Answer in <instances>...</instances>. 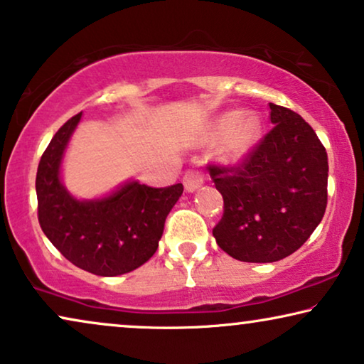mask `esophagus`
Returning a JSON list of instances; mask_svg holds the SVG:
<instances>
[{"mask_svg":"<svg viewBox=\"0 0 364 364\" xmlns=\"http://www.w3.org/2000/svg\"><path fill=\"white\" fill-rule=\"evenodd\" d=\"M182 182H183V187H186L187 192H193V191H197L200 186H203V182H205V173H203L202 171H198V168H191V171L186 172Z\"/></svg>","mask_w":364,"mask_h":364,"instance_id":"esophagus-1","label":"esophagus"}]
</instances>
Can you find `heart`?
Segmentation results:
<instances>
[{"mask_svg":"<svg viewBox=\"0 0 364 364\" xmlns=\"http://www.w3.org/2000/svg\"><path fill=\"white\" fill-rule=\"evenodd\" d=\"M262 134V121L257 114L228 111L215 117L208 127V141H220L218 157L223 162H240L257 146Z\"/></svg>","mask_w":364,"mask_h":364,"instance_id":"heart-1","label":"heart"}]
</instances>
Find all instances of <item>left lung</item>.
<instances>
[{"mask_svg":"<svg viewBox=\"0 0 364 364\" xmlns=\"http://www.w3.org/2000/svg\"><path fill=\"white\" fill-rule=\"evenodd\" d=\"M275 124L237 166L210 164L223 197L218 247L240 262L291 255L321 222L328 202L326 149L300 114L270 102Z\"/></svg>","mask_w":364,"mask_h":364,"instance_id":"left-lung-1","label":"left lung"}]
</instances>
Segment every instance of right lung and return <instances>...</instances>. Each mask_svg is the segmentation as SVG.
Wrapping results in <instances>:
<instances>
[{
    "instance_id": "add662e5",
    "label": "right lung",
    "mask_w": 364,
    "mask_h": 364,
    "mask_svg": "<svg viewBox=\"0 0 364 364\" xmlns=\"http://www.w3.org/2000/svg\"><path fill=\"white\" fill-rule=\"evenodd\" d=\"M81 114L54 134L39 161L38 220L44 235L73 265L99 277L122 275L156 253L164 223L183 186L149 187L131 182L102 200L73 198L59 181V166Z\"/></svg>"
}]
</instances>
